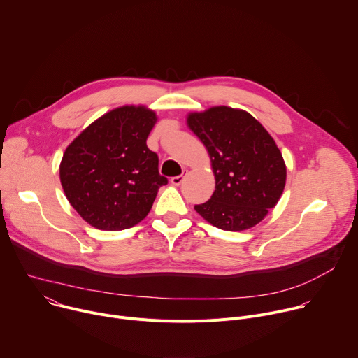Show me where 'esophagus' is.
Masks as SVG:
<instances>
[{"label":"esophagus","mask_w":358,"mask_h":358,"mask_svg":"<svg viewBox=\"0 0 358 358\" xmlns=\"http://www.w3.org/2000/svg\"><path fill=\"white\" fill-rule=\"evenodd\" d=\"M170 181H171V184H173L174 187H178V185H180V184L184 181V176H177V177H173Z\"/></svg>","instance_id":"obj_1"}]
</instances>
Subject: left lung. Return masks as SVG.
Segmentation results:
<instances>
[{"instance_id": "8db88e82", "label": "left lung", "mask_w": 358, "mask_h": 358, "mask_svg": "<svg viewBox=\"0 0 358 358\" xmlns=\"http://www.w3.org/2000/svg\"><path fill=\"white\" fill-rule=\"evenodd\" d=\"M206 145L215 191L194 210L224 231H245L275 208L286 184V164L268 130L245 110L214 106L187 116Z\"/></svg>"}]
</instances>
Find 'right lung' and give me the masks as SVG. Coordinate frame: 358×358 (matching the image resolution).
<instances>
[{"label":"right lung","instance_id":"obj_1","mask_svg":"<svg viewBox=\"0 0 358 358\" xmlns=\"http://www.w3.org/2000/svg\"><path fill=\"white\" fill-rule=\"evenodd\" d=\"M156 122V112L147 106H120L96 119L66 147L61 184L71 206L93 228L137 225L167 184L157 155L145 143Z\"/></svg>","mask_w":358,"mask_h":358}]
</instances>
